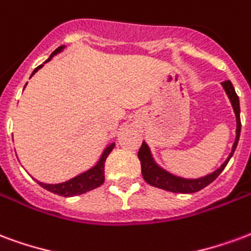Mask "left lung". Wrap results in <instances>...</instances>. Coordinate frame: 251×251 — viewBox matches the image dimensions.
Returning <instances> with one entry per match:
<instances>
[{"label": "left lung", "instance_id": "1", "mask_svg": "<svg viewBox=\"0 0 251 251\" xmlns=\"http://www.w3.org/2000/svg\"><path fill=\"white\" fill-rule=\"evenodd\" d=\"M225 91L227 93L228 99L231 101V105H233L234 113H235V119H237V136H235V142L233 144V150L228 155V158L225 160V163L215 170L214 173H211L210 175H206L203 178L199 179H184L180 178V176H175L173 174L164 171L163 168H160L158 164L153 162L152 156H151V152H150V148L148 146L143 142L142 147L139 150L138 156L139 160H140V166H142V175H143L144 180L147 182L148 184H151L153 187L163 188V190H167V191H171V193H182V194H191L197 193L199 190H202L206 186L214 182L215 179L218 178V175L223 171V168L226 167V164L228 163L230 158L233 156L234 151L237 148V144H238L239 140V133H241V118H239V98L235 93V89H234L231 81H223L222 83Z\"/></svg>", "mask_w": 251, "mask_h": 251}]
</instances>
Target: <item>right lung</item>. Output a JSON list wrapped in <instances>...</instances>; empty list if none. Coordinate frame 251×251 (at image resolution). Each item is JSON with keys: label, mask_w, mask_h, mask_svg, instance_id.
<instances>
[{"label": "right lung", "mask_w": 251, "mask_h": 251, "mask_svg": "<svg viewBox=\"0 0 251 251\" xmlns=\"http://www.w3.org/2000/svg\"><path fill=\"white\" fill-rule=\"evenodd\" d=\"M63 48L64 47H60V48L56 49L45 63H48L49 60H50L54 54H57L58 52H61ZM41 67H43V65H38V67L33 71L32 76L37 72ZM113 147H115V143L109 144V146L104 150V152L101 153V158L99 159L98 164H96L95 167H92L91 170H88L85 173L80 174V175L75 176V178L69 179L68 182H64V183L58 184H45L41 183V182H38V184H40L41 187L45 188V190L50 191V193L57 194V195H61V197H75V195H80V194L91 191L93 188L99 187V186H101V184L104 183V164H105V160H107L108 155L111 153Z\"/></svg>", "instance_id": "1"}]
</instances>
